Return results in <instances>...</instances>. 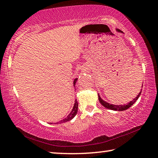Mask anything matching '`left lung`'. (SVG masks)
Masks as SVG:
<instances>
[{
  "instance_id": "left-lung-1",
  "label": "left lung",
  "mask_w": 158,
  "mask_h": 158,
  "mask_svg": "<svg viewBox=\"0 0 158 158\" xmlns=\"http://www.w3.org/2000/svg\"><path fill=\"white\" fill-rule=\"evenodd\" d=\"M116 31L118 32V33H123L122 31H120L119 29H116ZM142 88V87H141ZM142 90V89H141ZM141 91H140V93L139 94L137 95V96L135 98V99H134L133 101H131V102H129L128 103L125 104V105H113V104H110L109 103V102H107L106 101H105L102 100L101 96H99V94H98V100H99V102H101V104L102 105V106H104L107 109H109V110H115V111H124V110H126L129 109L130 107H131L132 105L135 103V102H136L138 98H139L140 95H141Z\"/></svg>"
}]
</instances>
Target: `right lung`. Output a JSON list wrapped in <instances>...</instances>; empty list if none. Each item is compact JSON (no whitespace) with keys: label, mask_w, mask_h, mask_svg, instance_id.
I'll list each match as a JSON object with an SVG mask.
<instances>
[{"label":"right lung","mask_w":158,"mask_h":158,"mask_svg":"<svg viewBox=\"0 0 158 158\" xmlns=\"http://www.w3.org/2000/svg\"><path fill=\"white\" fill-rule=\"evenodd\" d=\"M77 79H78L76 78V79H74V82H73L74 87H75V85H76ZM77 111H78V102H77V99H76V100H75V101H74V107H73V108H72L71 112H70V113L68 115H67V117H66V118H64L62 120H60V121L59 122H57V124L64 123V122H67L68 121H70V120H72L75 116H76V114L77 113ZM51 124H52V123H51Z\"/></svg>","instance_id":"right-lung-1"}]
</instances>
